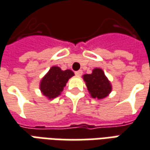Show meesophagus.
<instances>
[{"label": "esophagus", "mask_w": 150, "mask_h": 150, "mask_svg": "<svg viewBox=\"0 0 150 150\" xmlns=\"http://www.w3.org/2000/svg\"><path fill=\"white\" fill-rule=\"evenodd\" d=\"M83 74V71L82 70H79L78 71H75V75L76 76H81Z\"/></svg>", "instance_id": "1"}]
</instances>
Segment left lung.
<instances>
[{
  "instance_id": "1",
  "label": "left lung",
  "mask_w": 150,
  "mask_h": 150,
  "mask_svg": "<svg viewBox=\"0 0 150 150\" xmlns=\"http://www.w3.org/2000/svg\"><path fill=\"white\" fill-rule=\"evenodd\" d=\"M83 79L85 82L88 93L93 98L101 100L111 93V83L100 68H94L92 74L83 75Z\"/></svg>"
}]
</instances>
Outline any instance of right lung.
Masks as SVG:
<instances>
[{
  "mask_svg": "<svg viewBox=\"0 0 150 150\" xmlns=\"http://www.w3.org/2000/svg\"><path fill=\"white\" fill-rule=\"evenodd\" d=\"M74 75L71 70L62 71L59 67L53 66L40 82V92L49 100H52L60 95L69 79Z\"/></svg>",
  "mask_w": 150,
  "mask_h": 150,
  "instance_id": "1",
  "label": "right lung"
}]
</instances>
